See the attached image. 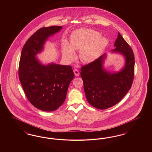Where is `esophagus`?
<instances>
[{"label": "esophagus", "mask_w": 152, "mask_h": 152, "mask_svg": "<svg viewBox=\"0 0 152 152\" xmlns=\"http://www.w3.org/2000/svg\"><path fill=\"white\" fill-rule=\"evenodd\" d=\"M73 72L75 73V75L76 76H79L80 73L77 69H74V70H73Z\"/></svg>", "instance_id": "obj_1"}]
</instances>
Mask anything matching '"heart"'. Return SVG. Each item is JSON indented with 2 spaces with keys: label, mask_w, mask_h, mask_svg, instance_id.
Instances as JSON below:
<instances>
[{
  "label": "heart",
  "mask_w": 152,
  "mask_h": 152,
  "mask_svg": "<svg viewBox=\"0 0 152 152\" xmlns=\"http://www.w3.org/2000/svg\"><path fill=\"white\" fill-rule=\"evenodd\" d=\"M108 43L107 38L100 36V34L94 29H77L72 32L69 44L66 41L62 43V58L65 61H71L75 57V51H80L81 61L91 63L98 58Z\"/></svg>",
  "instance_id": "heart-1"
}]
</instances>
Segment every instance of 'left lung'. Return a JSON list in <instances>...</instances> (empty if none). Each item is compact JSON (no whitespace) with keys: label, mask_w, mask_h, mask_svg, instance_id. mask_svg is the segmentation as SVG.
I'll return each instance as SVG.
<instances>
[{"label":"left lung","mask_w":152,"mask_h":152,"mask_svg":"<svg viewBox=\"0 0 152 152\" xmlns=\"http://www.w3.org/2000/svg\"><path fill=\"white\" fill-rule=\"evenodd\" d=\"M114 46L115 48L111 52L119 53L125 59L124 65L119 71L110 72L104 68L106 53L81 68L87 101L99 109L110 108L121 101L129 91L133 81L134 54L119 32Z\"/></svg>","instance_id":"left-lung-1"}]
</instances>
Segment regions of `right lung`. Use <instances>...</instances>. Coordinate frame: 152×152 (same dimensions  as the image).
<instances>
[{"label":"right lung","instance_id":"1","mask_svg":"<svg viewBox=\"0 0 152 152\" xmlns=\"http://www.w3.org/2000/svg\"><path fill=\"white\" fill-rule=\"evenodd\" d=\"M62 26L37 30L24 44L19 66V77L28 100L36 108L52 112L64 102L68 88L75 75L70 65L43 64L37 55L43 51L48 39Z\"/></svg>","mask_w":152,"mask_h":152}]
</instances>
